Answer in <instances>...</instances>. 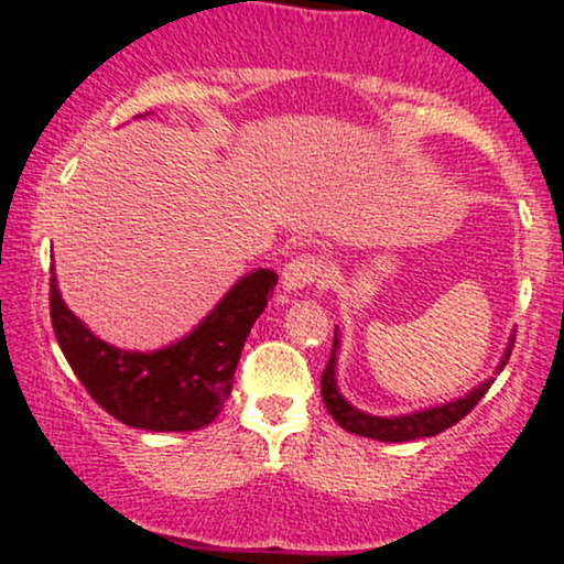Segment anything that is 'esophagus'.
Segmentation results:
<instances>
[{"instance_id": "obj_1", "label": "esophagus", "mask_w": 564, "mask_h": 564, "mask_svg": "<svg viewBox=\"0 0 564 564\" xmlns=\"http://www.w3.org/2000/svg\"><path fill=\"white\" fill-rule=\"evenodd\" d=\"M323 270H326V264H323L321 257L300 254V257H294L286 268H283L281 283L286 291H300V289L315 286V283L323 281Z\"/></svg>"}]
</instances>
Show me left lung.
<instances>
[{"instance_id":"obj_1","label":"left lung","mask_w":564,"mask_h":564,"mask_svg":"<svg viewBox=\"0 0 564 564\" xmlns=\"http://www.w3.org/2000/svg\"><path fill=\"white\" fill-rule=\"evenodd\" d=\"M339 341H341L339 328H334V347H332V358H328L326 364V371H323L321 377V394H323V403L328 408V413L334 416V422L339 424L341 430L352 432V435H360V437L381 440V443H408V440L435 437L440 432L448 430V426L462 422L471 408L485 398V392L490 390V384H494V379H485L482 384H477L475 390L464 394V398H456L451 400V403H443L435 408H424V411L403 413V416H373V413H366L360 411V408H355L352 403H347L345 394H341L339 387H336V352H339ZM511 347H514V336L509 339V347L507 352H503L496 373L507 366Z\"/></svg>"}]
</instances>
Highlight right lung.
Here are the masks:
<instances>
[{
    "label": "right lung",
    "mask_w": 564,
    "mask_h": 564,
    "mask_svg": "<svg viewBox=\"0 0 564 564\" xmlns=\"http://www.w3.org/2000/svg\"><path fill=\"white\" fill-rule=\"evenodd\" d=\"M275 283L278 275L268 268L243 275L191 334L153 352H129L97 339L66 307L55 275L50 318L84 390L113 419L134 430L193 432L223 411L246 336Z\"/></svg>",
    "instance_id": "right-lung-1"
}]
</instances>
